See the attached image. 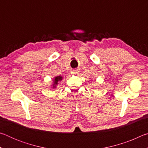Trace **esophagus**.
Instances as JSON below:
<instances>
[{
  "label": "esophagus",
  "instance_id": "obj_1",
  "mask_svg": "<svg viewBox=\"0 0 148 148\" xmlns=\"http://www.w3.org/2000/svg\"><path fill=\"white\" fill-rule=\"evenodd\" d=\"M78 72H79V71H77V70H73V71H71V74L72 75H75V74H77Z\"/></svg>",
  "mask_w": 148,
  "mask_h": 148
}]
</instances>
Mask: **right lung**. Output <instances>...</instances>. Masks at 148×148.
<instances>
[{
    "label": "right lung",
    "mask_w": 148,
    "mask_h": 148,
    "mask_svg": "<svg viewBox=\"0 0 148 148\" xmlns=\"http://www.w3.org/2000/svg\"><path fill=\"white\" fill-rule=\"evenodd\" d=\"M62 79V77L61 76H57L54 78L53 79V87H52V88L55 89L56 87V86L57 84H58V82L61 81Z\"/></svg>",
    "instance_id": "right-lung-1"
}]
</instances>
